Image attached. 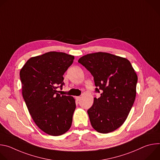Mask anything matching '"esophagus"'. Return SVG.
<instances>
[{
  "label": "esophagus",
  "mask_w": 160,
  "mask_h": 160,
  "mask_svg": "<svg viewBox=\"0 0 160 160\" xmlns=\"http://www.w3.org/2000/svg\"><path fill=\"white\" fill-rule=\"evenodd\" d=\"M75 99H76V100H77V101H79L80 100V99H81V97H80V96H77V97H76V98H75Z\"/></svg>",
  "instance_id": "esophagus-1"
}]
</instances>
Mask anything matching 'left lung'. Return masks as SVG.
<instances>
[{"label":"left lung","instance_id":"8db88e82","mask_svg":"<svg viewBox=\"0 0 160 160\" xmlns=\"http://www.w3.org/2000/svg\"><path fill=\"white\" fill-rule=\"evenodd\" d=\"M94 77V104L87 111L90 123L98 132L117 130L126 120L136 96L138 76L126 58L106 52H96L78 60Z\"/></svg>","mask_w":160,"mask_h":160}]
</instances>
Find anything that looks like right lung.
Listing matches in <instances>:
<instances>
[{
  "mask_svg": "<svg viewBox=\"0 0 160 160\" xmlns=\"http://www.w3.org/2000/svg\"><path fill=\"white\" fill-rule=\"evenodd\" d=\"M74 59L64 52H49L31 58L20 71L22 94L30 115L50 135H61L72 126L75 100L61 96L56 88L62 87L63 75Z\"/></svg>",
  "mask_w": 160,
  "mask_h": 160,
  "instance_id": "right-lung-1",
  "label": "right lung"
}]
</instances>
